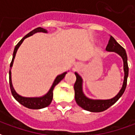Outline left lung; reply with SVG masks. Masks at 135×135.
Masks as SVG:
<instances>
[{"mask_svg": "<svg viewBox=\"0 0 135 135\" xmlns=\"http://www.w3.org/2000/svg\"><path fill=\"white\" fill-rule=\"evenodd\" d=\"M105 50L109 52H115L121 56L124 63V82L122 85V89L120 90L119 93L116 96L108 100H93L90 99L85 95L82 90V78L78 74L75 72L76 80L74 83V89L75 93V100L76 103L80 107L90 112H101L105 110L108 108L113 105L118 100L122 97L123 93H124L125 89L127 87V77L129 74V67L127 64V56L124 48L122 47L116 41L112 36L110 37V40L108 41V44L106 46Z\"/></svg>", "mask_w": 135, "mask_h": 135, "instance_id": "obj_1", "label": "left lung"}]
</instances>
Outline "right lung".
<instances>
[{
	"mask_svg": "<svg viewBox=\"0 0 135 135\" xmlns=\"http://www.w3.org/2000/svg\"><path fill=\"white\" fill-rule=\"evenodd\" d=\"M37 32H44V33H47V31L45 29H43L42 27H37L33 30L32 31H31L30 32H29L27 35L23 37V38L18 42V44L16 45L14 48L13 53V58H12V61L11 62L10 64V70H9V85H10V88L11 91V93L13 98L19 102L20 104H22V105H24L26 108H30V109H41L43 108H45L48 106L50 104V103L53 100V91L54 88L56 87V85L59 84V82L61 81L62 79L64 78L65 75L66 74L67 72H64V73L61 74L60 75H58L56 76V78L54 80L53 85L51 86V88H50L49 91L47 92V93L45 94V95L42 97H35V98H27V97H23L19 95V94L16 93L14 88L12 85V81H11V67L13 66V61L15 59V56H16V53L17 52V50L19 47V46L22 45L23 41L25 40V39H26L28 37H30V36L33 35L34 34L37 33Z\"/></svg>",
	"mask_w": 135,
	"mask_h": 135,
	"instance_id": "right-lung-1",
	"label": "right lung"
}]
</instances>
